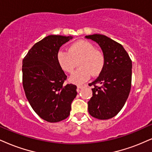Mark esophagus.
I'll use <instances>...</instances> for the list:
<instances>
[{
  "mask_svg": "<svg viewBox=\"0 0 152 152\" xmlns=\"http://www.w3.org/2000/svg\"><path fill=\"white\" fill-rule=\"evenodd\" d=\"M82 87H83V86L82 85H77V91H80V89H82Z\"/></svg>",
  "mask_w": 152,
  "mask_h": 152,
  "instance_id": "obj_1",
  "label": "esophagus"
}]
</instances>
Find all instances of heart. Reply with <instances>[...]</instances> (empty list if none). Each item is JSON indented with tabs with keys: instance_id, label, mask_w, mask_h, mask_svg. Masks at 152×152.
<instances>
[{
	"instance_id": "heart-1",
	"label": "heart",
	"mask_w": 152,
	"mask_h": 152,
	"mask_svg": "<svg viewBox=\"0 0 152 152\" xmlns=\"http://www.w3.org/2000/svg\"><path fill=\"white\" fill-rule=\"evenodd\" d=\"M58 63L64 72L72 73L79 61L80 68L69 78L73 84L80 85L89 79L91 75L98 76L104 70L106 58L100 50L96 49L92 43L80 40L70 45L68 51L60 50L57 53Z\"/></svg>"
}]
</instances>
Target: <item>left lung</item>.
<instances>
[{"mask_svg":"<svg viewBox=\"0 0 152 152\" xmlns=\"http://www.w3.org/2000/svg\"><path fill=\"white\" fill-rule=\"evenodd\" d=\"M96 42L106 58L104 70L94 81L92 96L88 102L89 113L99 120L117 115L128 98L132 82V61L119 43L102 34L85 37Z\"/></svg>","mask_w":152,"mask_h":152,"instance_id":"8db88e82","label":"left lung"}]
</instances>
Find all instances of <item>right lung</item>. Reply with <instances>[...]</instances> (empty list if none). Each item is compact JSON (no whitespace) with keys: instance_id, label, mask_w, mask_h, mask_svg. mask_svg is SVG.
<instances>
[{"instance_id":"obj_1","label":"right lung","mask_w":152,"mask_h":152,"mask_svg":"<svg viewBox=\"0 0 152 152\" xmlns=\"http://www.w3.org/2000/svg\"><path fill=\"white\" fill-rule=\"evenodd\" d=\"M72 37L49 35L31 47L22 61V85L35 113L49 123H57L70 115L77 87L65 85L67 76L58 63L60 47Z\"/></svg>"}]
</instances>
